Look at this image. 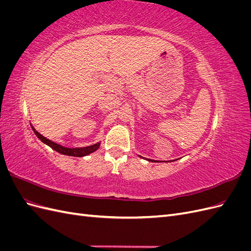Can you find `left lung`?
<instances>
[{"label":"left lung","mask_w":251,"mask_h":251,"mask_svg":"<svg viewBox=\"0 0 251 251\" xmlns=\"http://www.w3.org/2000/svg\"><path fill=\"white\" fill-rule=\"evenodd\" d=\"M148 160H149V161H153V160H150V159H148ZM153 162H155V161H153Z\"/></svg>","instance_id":"8db88e82"}]
</instances>
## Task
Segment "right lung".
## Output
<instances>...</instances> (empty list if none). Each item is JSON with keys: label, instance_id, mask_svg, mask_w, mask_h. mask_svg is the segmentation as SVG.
<instances>
[{"label": "right lung", "instance_id": "right-lung-1", "mask_svg": "<svg viewBox=\"0 0 251 251\" xmlns=\"http://www.w3.org/2000/svg\"><path fill=\"white\" fill-rule=\"evenodd\" d=\"M32 130L34 132V134L37 136L41 141H43L45 144H47L51 149H53L54 151H58L59 154L63 155H68V156H73V157H82V156H87L91 153H93L100 146V142H97L95 144H92V146L89 147H85V148H74V149H70V148H65L63 146H60L58 143L53 142L49 139H47L46 137H44L43 135H41L39 132L35 131V128L32 126Z\"/></svg>", "mask_w": 251, "mask_h": 251}]
</instances>
